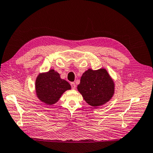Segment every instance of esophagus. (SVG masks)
Returning a JSON list of instances; mask_svg holds the SVG:
<instances>
[{
	"instance_id": "esophagus-1",
	"label": "esophagus",
	"mask_w": 153,
	"mask_h": 153,
	"mask_svg": "<svg viewBox=\"0 0 153 153\" xmlns=\"http://www.w3.org/2000/svg\"><path fill=\"white\" fill-rule=\"evenodd\" d=\"M70 85H71V86H72V89H75L76 87V85L75 83L72 82V83H70Z\"/></svg>"
}]
</instances>
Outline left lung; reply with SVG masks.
<instances>
[{
    "label": "left lung",
    "instance_id": "1",
    "mask_svg": "<svg viewBox=\"0 0 153 153\" xmlns=\"http://www.w3.org/2000/svg\"><path fill=\"white\" fill-rule=\"evenodd\" d=\"M77 91L92 107L104 105L113 97L115 83L105 68L88 69L83 74Z\"/></svg>",
    "mask_w": 153,
    "mask_h": 153
}]
</instances>
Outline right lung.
Listing matches in <instances>:
<instances>
[{"instance_id": "add662e5", "label": "right lung", "mask_w": 153, "mask_h": 153, "mask_svg": "<svg viewBox=\"0 0 153 153\" xmlns=\"http://www.w3.org/2000/svg\"><path fill=\"white\" fill-rule=\"evenodd\" d=\"M38 98L44 104L51 105L57 102L62 94L71 89L70 83L60 78V74L53 69L38 74L35 82Z\"/></svg>"}]
</instances>
